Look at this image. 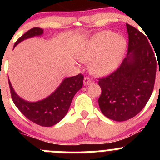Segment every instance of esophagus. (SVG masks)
Instances as JSON below:
<instances>
[{"label":"esophagus","instance_id":"1","mask_svg":"<svg viewBox=\"0 0 160 160\" xmlns=\"http://www.w3.org/2000/svg\"><path fill=\"white\" fill-rule=\"evenodd\" d=\"M93 80H92L91 78H90L89 77H86L84 78V80H83V83H84V85H89L91 83H93Z\"/></svg>","mask_w":160,"mask_h":160}]
</instances>
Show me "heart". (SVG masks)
I'll use <instances>...</instances> for the list:
<instances>
[{"instance_id": "obj_1", "label": "heart", "mask_w": 160, "mask_h": 160, "mask_svg": "<svg viewBox=\"0 0 160 160\" xmlns=\"http://www.w3.org/2000/svg\"><path fill=\"white\" fill-rule=\"evenodd\" d=\"M126 48V42L121 35L110 31L97 33L85 43L80 52L83 60H92L95 73L105 75L112 72L120 62Z\"/></svg>"}]
</instances>
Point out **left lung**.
Instances as JSON below:
<instances>
[{
  "label": "left lung",
  "instance_id": "obj_1",
  "mask_svg": "<svg viewBox=\"0 0 160 160\" xmlns=\"http://www.w3.org/2000/svg\"><path fill=\"white\" fill-rule=\"evenodd\" d=\"M126 26L127 56L117 70L98 79L101 112L117 122L128 120L142 110L152 93L156 72V56L146 36L135 27Z\"/></svg>",
  "mask_w": 160,
  "mask_h": 160
}]
</instances>
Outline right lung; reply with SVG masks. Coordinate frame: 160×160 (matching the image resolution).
Masks as SVG:
<instances>
[{
  "label": "right lung",
  "mask_w": 160,
  "mask_h": 160,
  "mask_svg": "<svg viewBox=\"0 0 160 160\" xmlns=\"http://www.w3.org/2000/svg\"><path fill=\"white\" fill-rule=\"evenodd\" d=\"M42 33L43 29L40 28L28 30L16 41L14 48L23 40L41 35ZM83 76L81 73L66 78L48 98L36 102H29L18 96L11 86L10 80H8L11 98L16 107L27 118L44 127L52 126L65 117L74 95L83 87Z\"/></svg>",
  "instance_id": "1"
}]
</instances>
